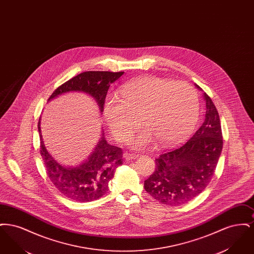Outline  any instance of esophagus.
<instances>
[{
  "label": "esophagus",
  "instance_id": "34e87169",
  "mask_svg": "<svg viewBox=\"0 0 254 254\" xmlns=\"http://www.w3.org/2000/svg\"><path fill=\"white\" fill-rule=\"evenodd\" d=\"M137 157H138V154H133V153H128V152H126V153H125V159H126V161L134 160V159H136Z\"/></svg>",
  "mask_w": 254,
  "mask_h": 254
}]
</instances>
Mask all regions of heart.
Masks as SVG:
<instances>
[{
	"instance_id": "heart-1",
	"label": "heart",
	"mask_w": 254,
	"mask_h": 254,
	"mask_svg": "<svg viewBox=\"0 0 254 254\" xmlns=\"http://www.w3.org/2000/svg\"><path fill=\"white\" fill-rule=\"evenodd\" d=\"M104 114L114 137L125 142L139 127L145 130L131 145L145 147L159 141L163 145L177 144L193 130L199 117V100L186 82L147 76L122 86L120 98L109 97Z\"/></svg>"
}]
</instances>
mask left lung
<instances>
[{
    "label": "left lung",
    "instance_id": "left-lung-1",
    "mask_svg": "<svg viewBox=\"0 0 254 254\" xmlns=\"http://www.w3.org/2000/svg\"><path fill=\"white\" fill-rule=\"evenodd\" d=\"M204 97L203 125L184 145L162 153L155 160L154 172L144 184L145 191L164 205L188 203L203 192L213 177L223 135L217 109L210 97L206 93Z\"/></svg>",
    "mask_w": 254,
    "mask_h": 254
}]
</instances>
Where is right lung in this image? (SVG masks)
<instances>
[{
  "label": "right lung",
  "mask_w": 254,
  "mask_h": 254,
  "mask_svg": "<svg viewBox=\"0 0 254 254\" xmlns=\"http://www.w3.org/2000/svg\"><path fill=\"white\" fill-rule=\"evenodd\" d=\"M123 71H85L58 86L49 100L69 91H82L93 97L101 112L104 111L106 97L109 86L118 80ZM40 132V154L50 181L61 193L78 202L94 201L109 190V182L114 175L117 167L123 164L121 147L109 145L104 134L95 150L82 165L76 168H65L55 161L44 145L40 120L38 123Z\"/></svg>",
  "instance_id": "right-lung-1"
}]
</instances>
